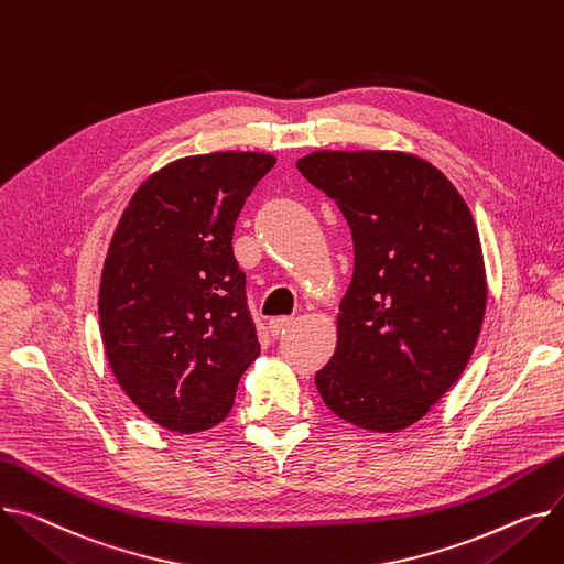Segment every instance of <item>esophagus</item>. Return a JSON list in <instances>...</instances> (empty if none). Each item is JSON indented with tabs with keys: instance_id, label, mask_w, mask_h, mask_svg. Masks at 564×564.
<instances>
[{
	"instance_id": "obj_1",
	"label": "esophagus",
	"mask_w": 564,
	"mask_h": 564,
	"mask_svg": "<svg viewBox=\"0 0 564 564\" xmlns=\"http://www.w3.org/2000/svg\"><path fill=\"white\" fill-rule=\"evenodd\" d=\"M292 326V317H272L270 319V333L274 337H279L281 333H285V328Z\"/></svg>"
}]
</instances>
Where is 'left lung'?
<instances>
[{
	"label": "left lung",
	"mask_w": 564,
	"mask_h": 564,
	"mask_svg": "<svg viewBox=\"0 0 564 564\" xmlns=\"http://www.w3.org/2000/svg\"><path fill=\"white\" fill-rule=\"evenodd\" d=\"M347 217L354 276L337 347L315 373L345 422L394 433L465 371L487 283L474 217L431 163L401 152H315L296 163Z\"/></svg>",
	"instance_id": "1"
}]
</instances>
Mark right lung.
<instances>
[{
    "instance_id": "right-lung-1",
    "label": "right lung",
    "mask_w": 564,
    "mask_h": 564,
    "mask_svg": "<svg viewBox=\"0 0 564 564\" xmlns=\"http://www.w3.org/2000/svg\"><path fill=\"white\" fill-rule=\"evenodd\" d=\"M276 159L215 152L149 176L112 234L99 285V328L120 388L167 431L197 433L231 412L260 345L236 219Z\"/></svg>"
}]
</instances>
